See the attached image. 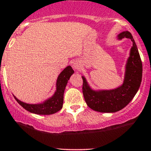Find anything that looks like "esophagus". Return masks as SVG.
<instances>
[{
	"instance_id": "34e87169",
	"label": "esophagus",
	"mask_w": 151,
	"mask_h": 151,
	"mask_svg": "<svg viewBox=\"0 0 151 151\" xmlns=\"http://www.w3.org/2000/svg\"><path fill=\"white\" fill-rule=\"evenodd\" d=\"M73 68H74L76 70H78V69H80V65L78 63H73Z\"/></svg>"
}]
</instances>
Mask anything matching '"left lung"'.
<instances>
[{
    "label": "left lung",
    "mask_w": 151,
    "mask_h": 151,
    "mask_svg": "<svg viewBox=\"0 0 151 151\" xmlns=\"http://www.w3.org/2000/svg\"><path fill=\"white\" fill-rule=\"evenodd\" d=\"M129 38L132 41L130 57L125 68V79L120 87L113 90L94 91L89 87L85 77L82 76V92L88 106L101 113H115L127 106L136 94L142 78V62L134 40L129 32L119 35V38Z\"/></svg>",
    "instance_id": "1"
}]
</instances>
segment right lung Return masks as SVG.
<instances>
[{
    "mask_svg": "<svg viewBox=\"0 0 151 151\" xmlns=\"http://www.w3.org/2000/svg\"><path fill=\"white\" fill-rule=\"evenodd\" d=\"M74 73L73 68L70 66L61 72L57 78V90L51 97L45 101L42 104H29L20 101L14 96L16 101L26 110L30 113L39 114V115H50L60 110L63 104V94L66 88V84L70 76Z\"/></svg>",
    "mask_w": 151,
    "mask_h": 151,
    "instance_id": "add662e5",
    "label": "right lung"
}]
</instances>
